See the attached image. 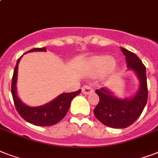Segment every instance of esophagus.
Segmentation results:
<instances>
[{
    "mask_svg": "<svg viewBox=\"0 0 158 158\" xmlns=\"http://www.w3.org/2000/svg\"><path fill=\"white\" fill-rule=\"evenodd\" d=\"M94 92V89H92L90 86H88V85H85L82 88V93L84 94H90Z\"/></svg>",
    "mask_w": 158,
    "mask_h": 158,
    "instance_id": "obj_1",
    "label": "esophagus"
}]
</instances>
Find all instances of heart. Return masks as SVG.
<instances>
[{"mask_svg": "<svg viewBox=\"0 0 158 158\" xmlns=\"http://www.w3.org/2000/svg\"><path fill=\"white\" fill-rule=\"evenodd\" d=\"M115 60L110 56H100L93 60V65L99 71H108L115 66Z\"/></svg>", "mask_w": 158, "mask_h": 158, "instance_id": "1", "label": "heart"}]
</instances>
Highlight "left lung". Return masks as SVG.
I'll return each instance as SVG.
<instances>
[{"instance_id": "1", "label": "left lung", "mask_w": 158, "mask_h": 158, "mask_svg": "<svg viewBox=\"0 0 158 158\" xmlns=\"http://www.w3.org/2000/svg\"><path fill=\"white\" fill-rule=\"evenodd\" d=\"M125 56L128 69L132 70L137 76L139 89L130 98H118L106 88L97 89L99 102L94 109L98 120L108 127L124 129L132 125L144 109L148 101V86L146 67L141 60L125 48H121Z\"/></svg>"}]
</instances>
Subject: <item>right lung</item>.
Returning <instances> with one entry per match:
<instances>
[{"mask_svg": "<svg viewBox=\"0 0 158 158\" xmlns=\"http://www.w3.org/2000/svg\"><path fill=\"white\" fill-rule=\"evenodd\" d=\"M33 52H47V49L46 48H33L25 53ZM22 56L19 57L16 62L13 78H12V84H11V93H12V97L16 110L21 115V117L23 118L26 121H28L30 124L38 126H50V125H56L65 116L70 106V102L74 97H76L81 93V89L73 93H64L60 94L59 96L53 99L52 101L43 106H30L26 105L19 98L17 94V87H16L19 63Z\"/></svg>", "mask_w": 158, "mask_h": 158, "instance_id": "1", "label": "right lung"}]
</instances>
